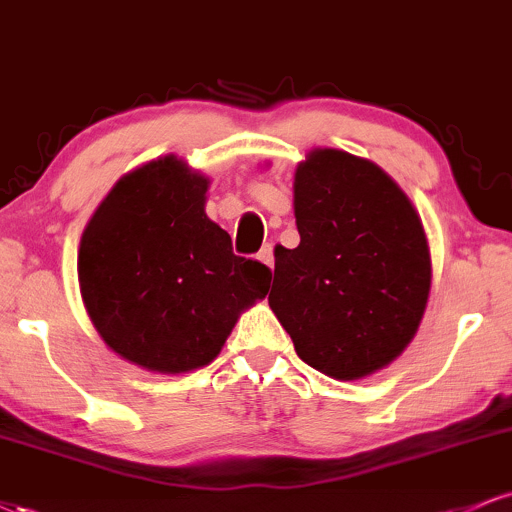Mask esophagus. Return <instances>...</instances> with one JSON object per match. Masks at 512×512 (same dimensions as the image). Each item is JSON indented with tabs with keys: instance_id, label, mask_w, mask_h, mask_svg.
<instances>
[{
	"instance_id": "34e87169",
	"label": "esophagus",
	"mask_w": 512,
	"mask_h": 512,
	"mask_svg": "<svg viewBox=\"0 0 512 512\" xmlns=\"http://www.w3.org/2000/svg\"><path fill=\"white\" fill-rule=\"evenodd\" d=\"M257 260H260L262 264H267V267H274V245L267 243L264 248L257 252Z\"/></svg>"
}]
</instances>
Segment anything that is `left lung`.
I'll return each instance as SVG.
<instances>
[{
	"instance_id": "1",
	"label": "left lung",
	"mask_w": 512,
	"mask_h": 512,
	"mask_svg": "<svg viewBox=\"0 0 512 512\" xmlns=\"http://www.w3.org/2000/svg\"><path fill=\"white\" fill-rule=\"evenodd\" d=\"M298 248H276L269 305L308 366L356 380L411 342L431 255L411 202L375 163L317 149L293 185Z\"/></svg>"
}]
</instances>
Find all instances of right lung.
I'll list each match as a JSON object with an SVG mask.
<instances>
[{
	"mask_svg": "<svg viewBox=\"0 0 512 512\" xmlns=\"http://www.w3.org/2000/svg\"><path fill=\"white\" fill-rule=\"evenodd\" d=\"M207 178L175 156L129 173L86 226L79 284L105 344L156 373L207 366L240 310L269 291L262 262L233 255L204 214Z\"/></svg>",
	"mask_w": 512,
	"mask_h": 512,
	"instance_id": "add662e5",
	"label": "right lung"
}]
</instances>
